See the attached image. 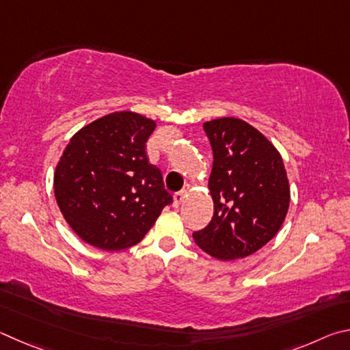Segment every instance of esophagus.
Listing matches in <instances>:
<instances>
[{"label": "esophagus", "mask_w": 350, "mask_h": 350, "mask_svg": "<svg viewBox=\"0 0 350 350\" xmlns=\"http://www.w3.org/2000/svg\"><path fill=\"white\" fill-rule=\"evenodd\" d=\"M187 192H189V185L185 186V189H183V191L176 192V193L174 195V206H175V207H178L180 204H183V201H185Z\"/></svg>", "instance_id": "34e87169"}]
</instances>
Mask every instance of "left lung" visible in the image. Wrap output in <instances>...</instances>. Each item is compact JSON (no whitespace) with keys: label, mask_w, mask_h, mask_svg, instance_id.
I'll list each match as a JSON object with an SVG mask.
<instances>
[{"label":"left lung","mask_w":350,"mask_h":350,"mask_svg":"<svg viewBox=\"0 0 350 350\" xmlns=\"http://www.w3.org/2000/svg\"><path fill=\"white\" fill-rule=\"evenodd\" d=\"M213 152V217L193 240L213 258L255 254L277 235L291 203L280 152L246 121L226 116L203 124Z\"/></svg>","instance_id":"obj_1"}]
</instances>
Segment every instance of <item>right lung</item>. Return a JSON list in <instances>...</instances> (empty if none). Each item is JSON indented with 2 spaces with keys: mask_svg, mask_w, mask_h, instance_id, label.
I'll return each instance as SVG.
<instances>
[{
  "mask_svg": "<svg viewBox=\"0 0 350 350\" xmlns=\"http://www.w3.org/2000/svg\"><path fill=\"white\" fill-rule=\"evenodd\" d=\"M155 126L139 113L113 112L84 126L66 146L53 176L55 198L90 246H135L174 201L146 153Z\"/></svg>",
  "mask_w": 350,
  "mask_h": 350,
  "instance_id": "add662e5",
  "label": "right lung"
}]
</instances>
